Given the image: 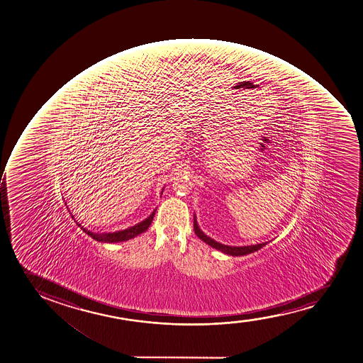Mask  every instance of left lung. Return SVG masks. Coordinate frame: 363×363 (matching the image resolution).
I'll return each mask as SVG.
<instances>
[{
    "mask_svg": "<svg viewBox=\"0 0 363 363\" xmlns=\"http://www.w3.org/2000/svg\"><path fill=\"white\" fill-rule=\"evenodd\" d=\"M194 233L196 234V237L201 239V240L210 245L213 249L220 250L223 253L230 255V256H244V255H249V253L255 252L258 250L262 249L263 246L268 244V242H263V244L251 245V246H241V247H237V246H227V245H222L217 241L212 240L211 238H208V235H205L204 233L200 230L196 223V217H194Z\"/></svg>",
    "mask_w": 363,
    "mask_h": 363,
    "instance_id": "1",
    "label": "left lung"
}]
</instances>
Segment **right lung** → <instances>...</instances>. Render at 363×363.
Returning a JSON list of instances; mask_svg holds the SVG:
<instances>
[{"mask_svg": "<svg viewBox=\"0 0 363 363\" xmlns=\"http://www.w3.org/2000/svg\"><path fill=\"white\" fill-rule=\"evenodd\" d=\"M155 213V211L152 212L150 217L143 220L141 223L136 224L134 227H130V228L125 229V230H121V232L108 233V234H94V233L89 232L88 229L83 228V227H82V229L88 235H90L96 241H100V242H121V241L129 240L131 238L136 237V235H139L141 233L146 232L148 227L151 225Z\"/></svg>", "mask_w": 363, "mask_h": 363, "instance_id": "1", "label": "right lung"}]
</instances>
